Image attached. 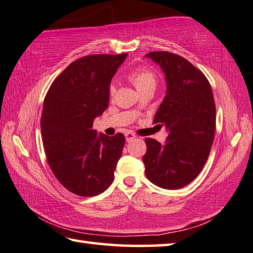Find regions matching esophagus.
Listing matches in <instances>:
<instances>
[{
  "mask_svg": "<svg viewBox=\"0 0 253 253\" xmlns=\"http://www.w3.org/2000/svg\"><path fill=\"white\" fill-rule=\"evenodd\" d=\"M125 137H126V141L129 142V141H131L133 139V138H136V135L133 132H131V131H127L125 133Z\"/></svg>",
  "mask_w": 253,
  "mask_h": 253,
  "instance_id": "1",
  "label": "esophagus"
}]
</instances>
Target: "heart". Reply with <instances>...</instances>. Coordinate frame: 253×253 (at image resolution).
<instances>
[{"instance_id":"heart-1","label":"heart","mask_w":253,"mask_h":253,"mask_svg":"<svg viewBox=\"0 0 253 253\" xmlns=\"http://www.w3.org/2000/svg\"><path fill=\"white\" fill-rule=\"evenodd\" d=\"M130 81L133 83V85L137 87L138 91H141L142 88H145L149 85H156V76L151 70L147 68H138L135 71H132L130 74ZM116 85L115 83H112L110 86V93L113 95L115 92Z\"/></svg>"}]
</instances>
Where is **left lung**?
Segmentation results:
<instances>
[{
  "mask_svg": "<svg viewBox=\"0 0 253 253\" xmlns=\"http://www.w3.org/2000/svg\"><path fill=\"white\" fill-rule=\"evenodd\" d=\"M161 67L167 94L153 123L165 125V145L146 138L142 157L146 175L153 184L177 190L200 174L214 140L216 107L211 84L196 67L179 54L152 51L146 54Z\"/></svg>",
  "mask_w": 253,
  "mask_h": 253,
  "instance_id": "1",
  "label": "left lung"
}]
</instances>
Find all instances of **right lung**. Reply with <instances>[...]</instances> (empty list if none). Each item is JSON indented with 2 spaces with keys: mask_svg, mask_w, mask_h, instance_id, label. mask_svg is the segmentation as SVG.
<instances>
[{
  "mask_svg": "<svg viewBox=\"0 0 253 253\" xmlns=\"http://www.w3.org/2000/svg\"><path fill=\"white\" fill-rule=\"evenodd\" d=\"M127 53L91 54L56 78L43 100L42 137L48 165L68 191L101 194L114 180L125 136L97 135L93 122L110 102L111 80Z\"/></svg>",
  "mask_w": 253,
  "mask_h": 253,
  "instance_id": "obj_1",
  "label": "right lung"
}]
</instances>
